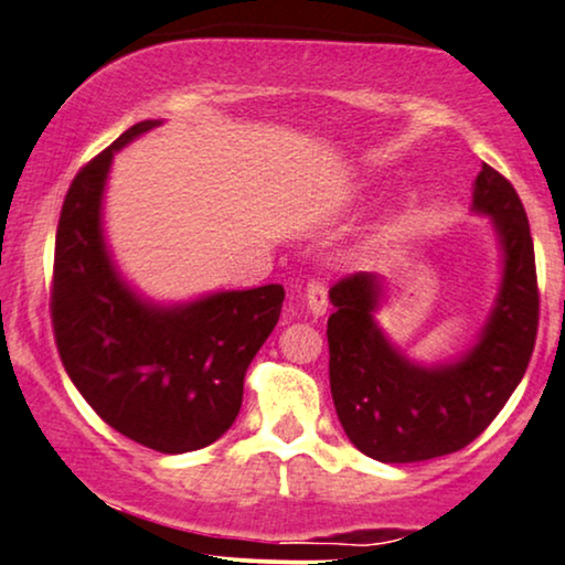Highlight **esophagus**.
I'll list each match as a JSON object with an SVG mask.
<instances>
[{
	"mask_svg": "<svg viewBox=\"0 0 565 565\" xmlns=\"http://www.w3.org/2000/svg\"><path fill=\"white\" fill-rule=\"evenodd\" d=\"M303 303H306V309H309V313H313V317H324L327 309H329L327 285L319 282V280H311L309 285H306Z\"/></svg>",
	"mask_w": 565,
	"mask_h": 565,
	"instance_id": "obj_1",
	"label": "esophagus"
}]
</instances>
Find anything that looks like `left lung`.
<instances>
[{
	"label": "left lung",
	"instance_id": "8db88e82",
	"mask_svg": "<svg viewBox=\"0 0 565 565\" xmlns=\"http://www.w3.org/2000/svg\"><path fill=\"white\" fill-rule=\"evenodd\" d=\"M472 210L493 220L503 275L478 342L457 361L413 363L386 340L373 319L379 275L355 273L329 290V386L342 428L365 457L405 465L465 449L501 413L530 365L540 292L524 204L482 163Z\"/></svg>",
	"mask_w": 565,
	"mask_h": 565
}]
</instances>
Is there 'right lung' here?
<instances>
[{
	"label": "right lung",
	"mask_w": 565,
	"mask_h": 565,
	"mask_svg": "<svg viewBox=\"0 0 565 565\" xmlns=\"http://www.w3.org/2000/svg\"><path fill=\"white\" fill-rule=\"evenodd\" d=\"M158 124L129 127L72 181L56 228L51 321L72 384L108 426L160 454H184L233 426L285 290L262 285L158 306L119 275L100 220L108 168Z\"/></svg>",
	"instance_id": "right-lung-1"
}]
</instances>
